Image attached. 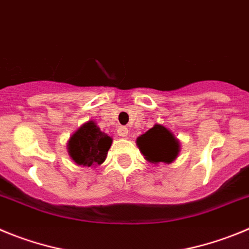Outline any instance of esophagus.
Returning <instances> with one entry per match:
<instances>
[{"label":"esophagus","instance_id":"obj_1","mask_svg":"<svg viewBox=\"0 0 249 249\" xmlns=\"http://www.w3.org/2000/svg\"><path fill=\"white\" fill-rule=\"evenodd\" d=\"M127 134H129V130H127V127L120 126L119 129H118V135L122 136V138H126Z\"/></svg>","mask_w":249,"mask_h":249}]
</instances>
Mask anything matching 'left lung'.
I'll return each mask as SVG.
<instances>
[{"mask_svg": "<svg viewBox=\"0 0 249 249\" xmlns=\"http://www.w3.org/2000/svg\"><path fill=\"white\" fill-rule=\"evenodd\" d=\"M141 154L149 162L171 163L178 158L180 142L174 134L160 124H156L136 140Z\"/></svg>", "mask_w": 249, "mask_h": 249, "instance_id": "obj_1", "label": "left lung"}]
</instances>
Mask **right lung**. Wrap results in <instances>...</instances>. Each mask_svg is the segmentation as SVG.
<instances>
[{
    "mask_svg": "<svg viewBox=\"0 0 249 249\" xmlns=\"http://www.w3.org/2000/svg\"><path fill=\"white\" fill-rule=\"evenodd\" d=\"M113 139L90 122L83 124L68 141V152L71 160L82 166L102 165L107 159Z\"/></svg>",
    "mask_w": 249,
    "mask_h": 249,
    "instance_id": "1",
    "label": "right lung"
}]
</instances>
